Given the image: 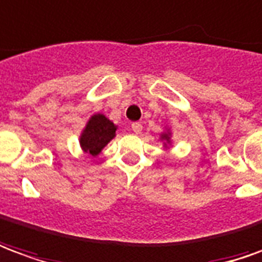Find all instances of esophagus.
I'll return each mask as SVG.
<instances>
[{"label": "esophagus", "instance_id": "34e87169", "mask_svg": "<svg viewBox=\"0 0 262 262\" xmlns=\"http://www.w3.org/2000/svg\"><path fill=\"white\" fill-rule=\"evenodd\" d=\"M131 128H133V131H134L135 134H141V131H142V124H141V122H133V124H131Z\"/></svg>", "mask_w": 262, "mask_h": 262}]
</instances>
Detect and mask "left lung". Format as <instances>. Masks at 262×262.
Returning <instances> with one entry per match:
<instances>
[{
  "instance_id": "left-lung-1",
  "label": "left lung",
  "mask_w": 262,
  "mask_h": 262,
  "mask_svg": "<svg viewBox=\"0 0 262 262\" xmlns=\"http://www.w3.org/2000/svg\"><path fill=\"white\" fill-rule=\"evenodd\" d=\"M161 140L164 141V146L166 148L168 145H170V131L168 129L166 133H164V134L161 135Z\"/></svg>"
}]
</instances>
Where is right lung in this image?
I'll return each mask as SVG.
<instances>
[{
  "label": "right lung",
  "mask_w": 262,
  "mask_h": 262,
  "mask_svg": "<svg viewBox=\"0 0 262 262\" xmlns=\"http://www.w3.org/2000/svg\"><path fill=\"white\" fill-rule=\"evenodd\" d=\"M117 125L103 114H94L87 121L80 135L81 149L93 157H97L108 142L116 137Z\"/></svg>",
  "instance_id": "right-lung-1"
}]
</instances>
